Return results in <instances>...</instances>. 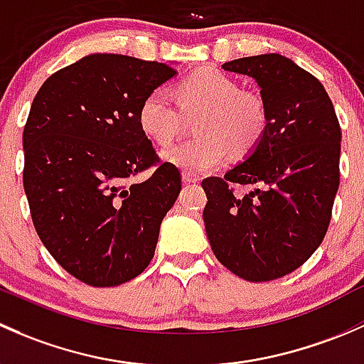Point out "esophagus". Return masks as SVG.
<instances>
[{
  "label": "esophagus",
  "instance_id": "1",
  "mask_svg": "<svg viewBox=\"0 0 364 364\" xmlns=\"http://www.w3.org/2000/svg\"><path fill=\"white\" fill-rule=\"evenodd\" d=\"M182 182L183 183H196V182H200V177H198V175H194V173H189V171H183Z\"/></svg>",
  "mask_w": 364,
  "mask_h": 364
}]
</instances>
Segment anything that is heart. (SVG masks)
<instances>
[{
  "instance_id": "b5f03b06",
  "label": "heart",
  "mask_w": 364,
  "mask_h": 364,
  "mask_svg": "<svg viewBox=\"0 0 364 364\" xmlns=\"http://www.w3.org/2000/svg\"><path fill=\"white\" fill-rule=\"evenodd\" d=\"M178 101L166 87L152 89L138 108V124L157 145L178 138L186 115L198 119L196 141L178 144L161 152L171 166L194 175L217 170L230 149L247 154L263 138L268 115L263 100L242 92L233 78L215 70L196 71L178 85Z\"/></svg>"
}]
</instances>
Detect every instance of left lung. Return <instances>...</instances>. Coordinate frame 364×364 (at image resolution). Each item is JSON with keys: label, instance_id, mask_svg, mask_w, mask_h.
Masks as SVG:
<instances>
[{"label": "left lung", "instance_id": "obj_1", "mask_svg": "<svg viewBox=\"0 0 364 364\" xmlns=\"http://www.w3.org/2000/svg\"><path fill=\"white\" fill-rule=\"evenodd\" d=\"M261 89L268 124L259 144L223 178L201 182L205 230L213 254L249 282L299 268L324 240L340 183L338 119L309 71L280 54L224 63ZM252 185L243 198L230 182Z\"/></svg>", "mask_w": 364, "mask_h": 364}]
</instances>
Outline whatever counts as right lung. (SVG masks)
<instances>
[{
  "mask_svg": "<svg viewBox=\"0 0 364 364\" xmlns=\"http://www.w3.org/2000/svg\"><path fill=\"white\" fill-rule=\"evenodd\" d=\"M175 75L166 63L89 54L33 100L22 134L33 224L52 257L89 286H121L154 257L182 186L177 166L157 164L138 108ZM151 166L147 181L130 182Z\"/></svg>",
  "mask_w": 364,
  "mask_h": 364,
  "instance_id": "right-lung-1",
  "label": "right lung"
}]
</instances>
